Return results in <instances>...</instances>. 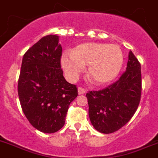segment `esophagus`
Instances as JSON below:
<instances>
[{"label":"esophagus","mask_w":158,"mask_h":158,"mask_svg":"<svg viewBox=\"0 0 158 158\" xmlns=\"http://www.w3.org/2000/svg\"><path fill=\"white\" fill-rule=\"evenodd\" d=\"M85 93H86V91H85V89H83V88H81V87H79V88L78 89V93H79V95L85 94Z\"/></svg>","instance_id":"34e87169"}]
</instances>
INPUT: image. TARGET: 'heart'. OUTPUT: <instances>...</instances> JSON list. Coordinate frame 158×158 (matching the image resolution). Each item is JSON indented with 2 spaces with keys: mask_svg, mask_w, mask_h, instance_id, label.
<instances>
[{
  "mask_svg": "<svg viewBox=\"0 0 158 158\" xmlns=\"http://www.w3.org/2000/svg\"><path fill=\"white\" fill-rule=\"evenodd\" d=\"M123 62L119 45L89 42L79 45L71 54L62 56V65L69 79H76L87 65V76L96 85L108 83L116 78Z\"/></svg>",
  "mask_w": 158,
  "mask_h": 158,
  "instance_id": "obj_1",
  "label": "heart"
}]
</instances>
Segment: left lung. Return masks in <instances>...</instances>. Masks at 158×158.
I'll return each mask as SVG.
<instances>
[{"label":"left lung","instance_id":"obj_1","mask_svg":"<svg viewBox=\"0 0 158 158\" xmlns=\"http://www.w3.org/2000/svg\"><path fill=\"white\" fill-rule=\"evenodd\" d=\"M140 63L132 52L120 79L106 89L86 93L89 116L93 127L111 134L130 121L138 108L141 96Z\"/></svg>","mask_w":158,"mask_h":158}]
</instances>
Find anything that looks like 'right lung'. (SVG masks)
<instances>
[{
	"label": "right lung",
	"instance_id": "1",
	"mask_svg": "<svg viewBox=\"0 0 158 158\" xmlns=\"http://www.w3.org/2000/svg\"><path fill=\"white\" fill-rule=\"evenodd\" d=\"M59 36L43 37L24 55L18 92L23 113L41 132L52 134L65 124L70 103L77 97L76 85L67 82L61 69Z\"/></svg>",
	"mask_w": 158,
	"mask_h": 158
}]
</instances>
